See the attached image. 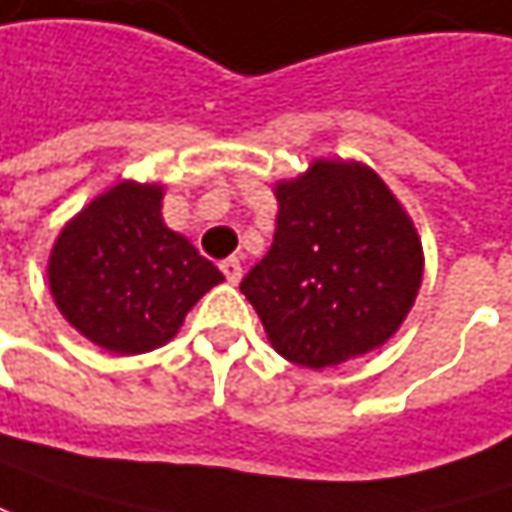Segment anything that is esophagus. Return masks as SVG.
I'll return each instance as SVG.
<instances>
[{
    "mask_svg": "<svg viewBox=\"0 0 512 512\" xmlns=\"http://www.w3.org/2000/svg\"><path fill=\"white\" fill-rule=\"evenodd\" d=\"M220 269H223V275H226L228 284H237L240 278H243V266H240V260L237 257H228L220 263Z\"/></svg>",
    "mask_w": 512,
    "mask_h": 512,
    "instance_id": "esophagus-1",
    "label": "esophagus"
}]
</instances>
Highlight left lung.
<instances>
[{
  "instance_id": "left-lung-1",
  "label": "left lung",
  "mask_w": 512,
  "mask_h": 512,
  "mask_svg": "<svg viewBox=\"0 0 512 512\" xmlns=\"http://www.w3.org/2000/svg\"><path fill=\"white\" fill-rule=\"evenodd\" d=\"M278 217L243 295L266 339L304 368H336L382 347L423 284V243L382 176L350 159H313L275 182Z\"/></svg>"
}]
</instances>
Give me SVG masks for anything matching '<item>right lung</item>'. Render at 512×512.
Wrapping results in <instances>:
<instances>
[{"label": "right lung", "instance_id": "add662e5", "mask_svg": "<svg viewBox=\"0 0 512 512\" xmlns=\"http://www.w3.org/2000/svg\"><path fill=\"white\" fill-rule=\"evenodd\" d=\"M162 185L124 179L60 228L48 255L51 298L80 336L136 356L167 345L223 272L162 220Z\"/></svg>", "mask_w": 512, "mask_h": 512}]
</instances>
